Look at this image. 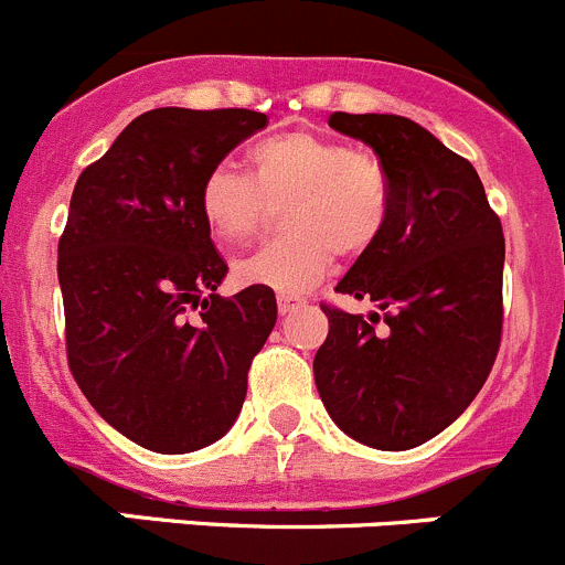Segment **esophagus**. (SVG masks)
<instances>
[{"label": "esophagus", "instance_id": "1", "mask_svg": "<svg viewBox=\"0 0 565 565\" xmlns=\"http://www.w3.org/2000/svg\"><path fill=\"white\" fill-rule=\"evenodd\" d=\"M300 303H303V300L295 298V295H278V315H289V311L298 309Z\"/></svg>", "mask_w": 565, "mask_h": 565}]
</instances>
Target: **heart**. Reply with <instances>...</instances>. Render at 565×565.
<instances>
[{"instance_id":"heart-1","label":"heart","mask_w":565,"mask_h":565,"mask_svg":"<svg viewBox=\"0 0 565 565\" xmlns=\"http://www.w3.org/2000/svg\"><path fill=\"white\" fill-rule=\"evenodd\" d=\"M281 204L289 237L256 248L235 270L250 287L303 295L328 276L333 250L358 256L380 241L391 215L388 177L347 141L292 130L250 150V177L221 161L199 185V213L221 243L246 241Z\"/></svg>"}]
</instances>
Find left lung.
<instances>
[{"instance_id":"1","label":"left lung","mask_w":565,"mask_h":565,"mask_svg":"<svg viewBox=\"0 0 565 565\" xmlns=\"http://www.w3.org/2000/svg\"><path fill=\"white\" fill-rule=\"evenodd\" d=\"M328 125L374 150L391 188L385 232L335 292L369 298V319L328 309L315 355L324 409L344 435L407 451L470 407L503 330L505 241L481 177L437 136L398 114H330Z\"/></svg>"}]
</instances>
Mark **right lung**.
Wrapping results in <instances>:
<instances>
[{"mask_svg":"<svg viewBox=\"0 0 565 565\" xmlns=\"http://www.w3.org/2000/svg\"><path fill=\"white\" fill-rule=\"evenodd\" d=\"M267 117L152 108L78 177L60 237L67 363L108 426L156 454L221 440L276 324V295L221 298L199 185Z\"/></svg>","mask_w":565,"mask_h":565,"instance_id":"right-lung-1","label":"right lung"}]
</instances>
